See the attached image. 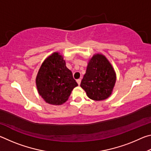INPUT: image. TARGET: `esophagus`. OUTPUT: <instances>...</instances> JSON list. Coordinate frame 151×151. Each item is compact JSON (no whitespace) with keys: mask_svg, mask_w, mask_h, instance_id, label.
Segmentation results:
<instances>
[{"mask_svg":"<svg viewBox=\"0 0 151 151\" xmlns=\"http://www.w3.org/2000/svg\"><path fill=\"white\" fill-rule=\"evenodd\" d=\"M81 79H78V80H76V83H78V85H81Z\"/></svg>","mask_w":151,"mask_h":151,"instance_id":"obj_1","label":"esophagus"}]
</instances>
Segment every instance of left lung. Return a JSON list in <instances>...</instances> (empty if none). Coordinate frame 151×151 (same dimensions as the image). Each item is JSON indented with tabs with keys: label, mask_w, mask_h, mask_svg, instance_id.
<instances>
[{
	"label": "left lung",
	"mask_w": 151,
	"mask_h": 151,
	"mask_svg": "<svg viewBox=\"0 0 151 151\" xmlns=\"http://www.w3.org/2000/svg\"><path fill=\"white\" fill-rule=\"evenodd\" d=\"M116 75L105 56L96 53L88 60L81 87L89 99L99 101L108 99L115 85Z\"/></svg>",
	"instance_id": "1"
}]
</instances>
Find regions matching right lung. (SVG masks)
<instances>
[{
    "label": "right lung",
    "mask_w": 151,
    "mask_h": 151,
    "mask_svg": "<svg viewBox=\"0 0 151 151\" xmlns=\"http://www.w3.org/2000/svg\"><path fill=\"white\" fill-rule=\"evenodd\" d=\"M36 85L46 103L61 105L68 100L78 84L66 66L63 55L55 52L42 63L36 77Z\"/></svg>",
    "instance_id": "1"
}]
</instances>
